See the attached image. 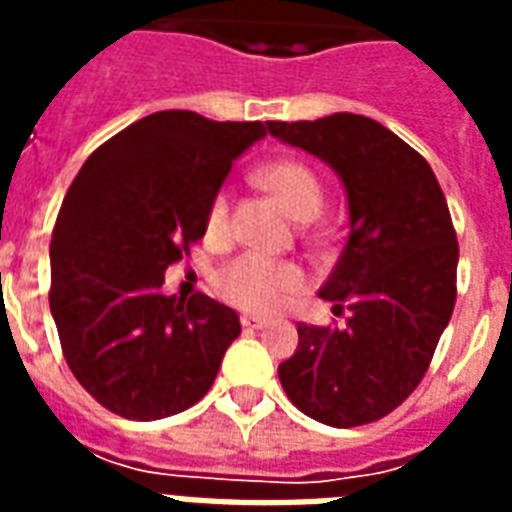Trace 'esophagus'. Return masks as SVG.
Segmentation results:
<instances>
[{"label":"esophagus","instance_id":"esophagus-1","mask_svg":"<svg viewBox=\"0 0 512 512\" xmlns=\"http://www.w3.org/2000/svg\"><path fill=\"white\" fill-rule=\"evenodd\" d=\"M265 324H268V319H263V316H249V313L241 316V327L244 329H263Z\"/></svg>","mask_w":512,"mask_h":512}]
</instances>
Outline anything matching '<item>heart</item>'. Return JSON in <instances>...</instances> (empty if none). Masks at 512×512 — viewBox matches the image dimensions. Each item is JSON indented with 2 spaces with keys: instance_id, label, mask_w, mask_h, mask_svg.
Listing matches in <instances>:
<instances>
[{
  "instance_id": "obj_1",
  "label": "heart",
  "mask_w": 512,
  "mask_h": 512,
  "mask_svg": "<svg viewBox=\"0 0 512 512\" xmlns=\"http://www.w3.org/2000/svg\"><path fill=\"white\" fill-rule=\"evenodd\" d=\"M257 183L271 191L281 201V207L300 223H308L321 212L324 191L319 177L303 162L281 159L265 164L257 172ZM228 212V196L217 193L207 215L209 233H223L228 228ZM303 289L305 273L295 263H276L263 255H241L220 276V292L225 300L252 313L279 311Z\"/></svg>"
}]
</instances>
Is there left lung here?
Returning a JSON list of instances; mask_svg holds the SVG:
<instances>
[{"label":"left lung","instance_id":"8db88e82","mask_svg":"<svg viewBox=\"0 0 512 512\" xmlns=\"http://www.w3.org/2000/svg\"><path fill=\"white\" fill-rule=\"evenodd\" d=\"M268 132L329 164L348 196V241L319 289L348 308V324H300L279 380L316 422L380 420L420 385L452 319L460 247L444 191L412 146L366 116L268 122Z\"/></svg>","mask_w":512,"mask_h":512}]
</instances>
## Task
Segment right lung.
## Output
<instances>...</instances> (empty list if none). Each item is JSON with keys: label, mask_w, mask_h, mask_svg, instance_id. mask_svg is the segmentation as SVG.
Here are the masks:
<instances>
[{"label": "right lung", "mask_w": 512, "mask_h": 512, "mask_svg": "<svg viewBox=\"0 0 512 512\" xmlns=\"http://www.w3.org/2000/svg\"><path fill=\"white\" fill-rule=\"evenodd\" d=\"M263 122L159 111L106 140L68 188L50 244V311L71 372L127 420L207 396L239 316L207 295H164V273L207 233L233 162Z\"/></svg>", "instance_id": "add662e5"}]
</instances>
